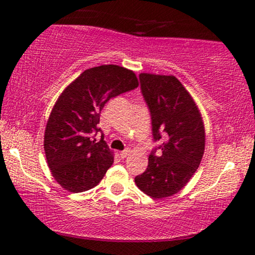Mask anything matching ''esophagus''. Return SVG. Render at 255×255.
Wrapping results in <instances>:
<instances>
[{"label":"esophagus","mask_w":255,"mask_h":255,"mask_svg":"<svg viewBox=\"0 0 255 255\" xmlns=\"http://www.w3.org/2000/svg\"><path fill=\"white\" fill-rule=\"evenodd\" d=\"M129 153H130V148H126V150L120 152V156H121L122 158H126Z\"/></svg>","instance_id":"esophagus-1"}]
</instances>
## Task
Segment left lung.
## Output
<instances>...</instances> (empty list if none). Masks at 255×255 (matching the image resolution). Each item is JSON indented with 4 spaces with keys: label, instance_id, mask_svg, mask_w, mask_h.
<instances>
[{
    "label": "left lung",
    "instance_id": "obj_1",
    "mask_svg": "<svg viewBox=\"0 0 255 255\" xmlns=\"http://www.w3.org/2000/svg\"><path fill=\"white\" fill-rule=\"evenodd\" d=\"M141 92L151 113L153 139L164 142L148 156L145 172L135 177L137 188L153 199L176 194L200 165L205 127L197 103L174 75L141 73Z\"/></svg>",
    "mask_w": 255,
    "mask_h": 255
}]
</instances>
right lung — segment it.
Returning a JSON list of instances; mask_svg holds the SVG:
<instances>
[{
	"instance_id": "1",
	"label": "right lung",
	"mask_w": 255,
	"mask_h": 255,
	"mask_svg": "<svg viewBox=\"0 0 255 255\" xmlns=\"http://www.w3.org/2000/svg\"><path fill=\"white\" fill-rule=\"evenodd\" d=\"M139 86L135 73L116 64L86 69L72 81L52 108L44 133L46 162L66 191H89L113 165L114 152L97 134L101 110L110 98Z\"/></svg>"
}]
</instances>
